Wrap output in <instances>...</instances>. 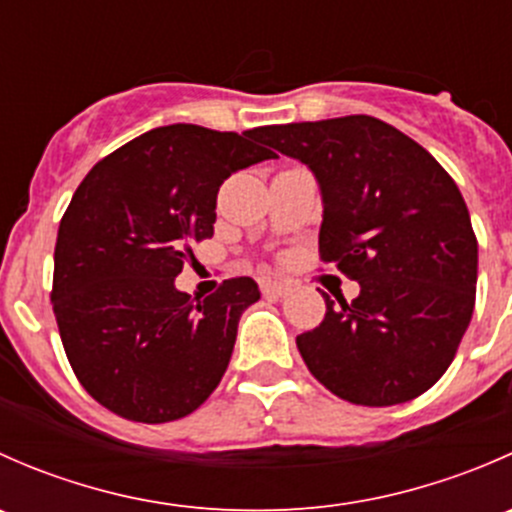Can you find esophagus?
I'll return each instance as SVG.
<instances>
[{"label":"esophagus","instance_id":"34e87169","mask_svg":"<svg viewBox=\"0 0 512 512\" xmlns=\"http://www.w3.org/2000/svg\"><path fill=\"white\" fill-rule=\"evenodd\" d=\"M292 292V285H289V282H265V285H262V294H265V297H287V294Z\"/></svg>","mask_w":512,"mask_h":512}]
</instances>
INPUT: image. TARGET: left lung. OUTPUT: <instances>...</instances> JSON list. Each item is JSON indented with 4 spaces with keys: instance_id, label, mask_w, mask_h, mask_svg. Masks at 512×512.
<instances>
[{
    "instance_id": "8db88e82",
    "label": "left lung",
    "mask_w": 512,
    "mask_h": 512,
    "mask_svg": "<svg viewBox=\"0 0 512 512\" xmlns=\"http://www.w3.org/2000/svg\"><path fill=\"white\" fill-rule=\"evenodd\" d=\"M272 148L312 168L324 198L319 260L359 282L297 349L314 379L359 406L431 389L476 307L478 240L461 190L431 153L374 116L267 126Z\"/></svg>"
}]
</instances>
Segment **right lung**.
Wrapping results in <instances>:
<instances>
[{
	"instance_id": "1",
	"label": "right lung",
	"mask_w": 512,
	"mask_h": 512,
	"mask_svg": "<svg viewBox=\"0 0 512 512\" xmlns=\"http://www.w3.org/2000/svg\"><path fill=\"white\" fill-rule=\"evenodd\" d=\"M260 131L153 128L76 188L59 223L51 302L76 379L113 414L178 421L223 379L257 282L232 277L193 302L173 280L195 262V242L213 237L220 185L275 158Z\"/></svg>"
}]
</instances>
